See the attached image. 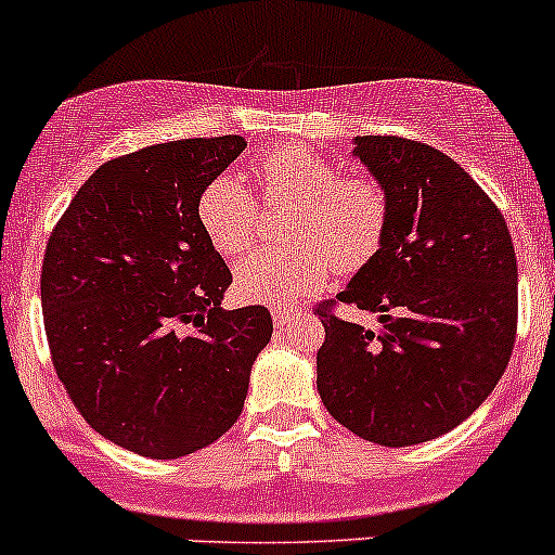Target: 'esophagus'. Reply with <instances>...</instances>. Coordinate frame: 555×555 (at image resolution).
Here are the masks:
<instances>
[{
    "instance_id": "esophagus-1",
    "label": "esophagus",
    "mask_w": 555,
    "mask_h": 555,
    "mask_svg": "<svg viewBox=\"0 0 555 555\" xmlns=\"http://www.w3.org/2000/svg\"><path fill=\"white\" fill-rule=\"evenodd\" d=\"M273 325L276 327H284V325H289V320H293V311L289 309H282V306H273Z\"/></svg>"
}]
</instances>
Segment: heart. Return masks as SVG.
Instances as JSON below:
<instances>
[{"label":"heart","mask_w":555,"mask_h":555,"mask_svg":"<svg viewBox=\"0 0 555 555\" xmlns=\"http://www.w3.org/2000/svg\"><path fill=\"white\" fill-rule=\"evenodd\" d=\"M266 206H289L284 238L235 268L244 298L289 306L325 284L331 268L352 273L382 249L390 219L385 190L371 179H344L336 163L306 146H282L255 165ZM197 224L208 244L233 260L257 235V206L246 186L222 173L197 195Z\"/></svg>","instance_id":"heart-1"}]
</instances>
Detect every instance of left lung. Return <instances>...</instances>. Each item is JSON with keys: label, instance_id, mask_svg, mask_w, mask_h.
<instances>
[{"label": "left lung", "instance_id": "8db88e82", "mask_svg": "<svg viewBox=\"0 0 555 555\" xmlns=\"http://www.w3.org/2000/svg\"><path fill=\"white\" fill-rule=\"evenodd\" d=\"M390 203L382 249L317 306V390L360 439L406 448L453 431L502 379L518 331V260L496 203L455 159L396 134L354 138ZM336 302L380 317L369 332Z\"/></svg>", "mask_w": 555, "mask_h": 555}]
</instances>
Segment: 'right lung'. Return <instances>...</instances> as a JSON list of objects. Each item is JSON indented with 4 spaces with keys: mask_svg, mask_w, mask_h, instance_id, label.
I'll return each mask as SVG.
<instances>
[{
    "mask_svg": "<svg viewBox=\"0 0 555 555\" xmlns=\"http://www.w3.org/2000/svg\"><path fill=\"white\" fill-rule=\"evenodd\" d=\"M244 149L224 134L111 159L48 238L40 298L53 369L96 434L146 459L217 442L271 341L266 306L222 309L233 273L195 211Z\"/></svg>",
    "mask_w": 555,
    "mask_h": 555,
    "instance_id": "obj_1",
    "label": "right lung"
}]
</instances>
